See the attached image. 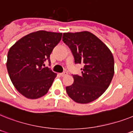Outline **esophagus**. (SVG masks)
Wrapping results in <instances>:
<instances>
[{
    "mask_svg": "<svg viewBox=\"0 0 133 133\" xmlns=\"http://www.w3.org/2000/svg\"><path fill=\"white\" fill-rule=\"evenodd\" d=\"M59 74H60V76H66L67 74H68V72H62V73H60Z\"/></svg>",
    "mask_w": 133,
    "mask_h": 133,
    "instance_id": "obj_1",
    "label": "esophagus"
}]
</instances>
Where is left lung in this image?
Returning <instances> with one entry per match:
<instances>
[{
	"label": "left lung",
	"mask_w": 133,
	"mask_h": 133,
	"mask_svg": "<svg viewBox=\"0 0 133 133\" xmlns=\"http://www.w3.org/2000/svg\"><path fill=\"white\" fill-rule=\"evenodd\" d=\"M62 39L72 51L76 64L84 66L81 75H73L74 82L66 87L67 93L76 103L92 102L106 91L113 78V55L100 39L87 31L63 33Z\"/></svg>",
	"instance_id": "1"
}]
</instances>
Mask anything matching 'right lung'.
Here are the masks:
<instances>
[{"mask_svg": "<svg viewBox=\"0 0 133 133\" xmlns=\"http://www.w3.org/2000/svg\"><path fill=\"white\" fill-rule=\"evenodd\" d=\"M62 33L40 30L19 39L10 48L6 68L12 83L28 99H38L47 93L57 74L48 67L50 55L60 42Z\"/></svg>", "mask_w": 133, "mask_h": 133, "instance_id": "1", "label": "right lung"}]
</instances>
